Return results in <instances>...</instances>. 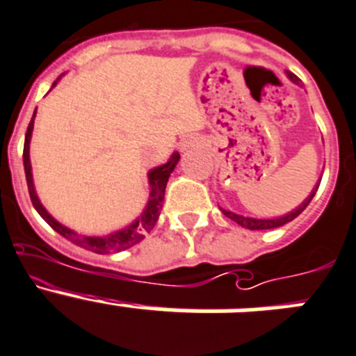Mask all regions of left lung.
<instances>
[{"mask_svg": "<svg viewBox=\"0 0 356 356\" xmlns=\"http://www.w3.org/2000/svg\"><path fill=\"white\" fill-rule=\"evenodd\" d=\"M286 75H288V79L293 82V84L300 86V79H298L297 75H293L291 72H286ZM318 186H320V179H318V182H316V186L313 188V191L309 193V197L305 198V200L302 202L297 209H293V211L288 212V214H284V216H279V218H249V216L237 214V212L227 211V209H223V207H219V209L223 211V214L227 216V218H230L232 221H235L237 225H241L242 228H248V230H270V228H279V227H283V225L290 223V221H293V219L297 218V216L300 214L305 207H307L309 202L313 200V197L316 195V191H318Z\"/></svg>", "mask_w": 356, "mask_h": 356, "instance_id": "left-lung-1", "label": "left lung"}]
</instances>
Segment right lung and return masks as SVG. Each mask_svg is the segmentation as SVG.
I'll return each instance as SVG.
<instances>
[{"instance_id":"add662e5","label":"right lung","mask_w":356,"mask_h":356,"mask_svg":"<svg viewBox=\"0 0 356 356\" xmlns=\"http://www.w3.org/2000/svg\"><path fill=\"white\" fill-rule=\"evenodd\" d=\"M58 84L54 82L52 88ZM35 114H33L31 122L28 126V131H26V140H24V154H22V159H24V172H26V181H28V189H29V197H31L33 207L36 209L40 216H42L45 221L49 223V227L54 228L59 235H63L65 238L72 241L73 244L81 245V248L88 249V251H92V253L98 254H108V253H119V251H124V249L133 248L135 244L142 241L149 232L154 228L156 221L159 218V212L163 209V200H165V189H167V182L170 174L174 172L175 165L181 159L179 152H174V154L168 158L167 163H163L159 167H154L152 170H149L147 179H149V200L145 204L144 211L138 218H135L129 225L122 227L121 230L111 232L107 235H84L77 234L72 228L61 225L56 218H52L49 214V211L42 205L38 195H36L35 182H33V172H31V159H29V144H31V135H33V126H35Z\"/></svg>"}]
</instances>
